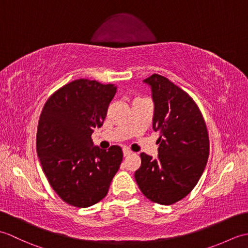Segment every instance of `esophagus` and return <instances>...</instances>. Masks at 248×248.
<instances>
[{
	"instance_id": "esophagus-1",
	"label": "esophagus",
	"mask_w": 248,
	"mask_h": 248,
	"mask_svg": "<svg viewBox=\"0 0 248 248\" xmlns=\"http://www.w3.org/2000/svg\"><path fill=\"white\" fill-rule=\"evenodd\" d=\"M123 152H124V156L130 155L131 154H132V151H130V150H129V149H127V148H124Z\"/></svg>"
}]
</instances>
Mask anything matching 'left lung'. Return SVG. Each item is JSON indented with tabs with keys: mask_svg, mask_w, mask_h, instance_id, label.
Returning <instances> with one entry per match:
<instances>
[{
	"mask_svg": "<svg viewBox=\"0 0 248 248\" xmlns=\"http://www.w3.org/2000/svg\"><path fill=\"white\" fill-rule=\"evenodd\" d=\"M144 82L151 87L159 155L152 159L140 154L134 177L147 198L170 205L191 193L202 177L209 157L208 130L197 104L180 87L155 73Z\"/></svg>",
	"mask_w": 248,
	"mask_h": 248,
	"instance_id": "8db88e82",
	"label": "left lung"
}]
</instances>
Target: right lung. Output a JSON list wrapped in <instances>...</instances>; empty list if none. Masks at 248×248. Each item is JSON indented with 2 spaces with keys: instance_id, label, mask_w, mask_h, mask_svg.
<instances>
[{
  "instance_id": "add662e5",
  "label": "right lung",
  "mask_w": 248,
  "mask_h": 248,
  "mask_svg": "<svg viewBox=\"0 0 248 248\" xmlns=\"http://www.w3.org/2000/svg\"><path fill=\"white\" fill-rule=\"evenodd\" d=\"M117 87L97 81H72L46 102L37 130V155L56 194L68 204L99 202L123 161V150L94 146L92 134L103 124Z\"/></svg>"
}]
</instances>
